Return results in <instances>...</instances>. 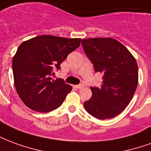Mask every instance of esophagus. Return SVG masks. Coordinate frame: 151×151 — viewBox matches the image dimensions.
<instances>
[{
	"label": "esophagus",
	"instance_id": "esophagus-1",
	"mask_svg": "<svg viewBox=\"0 0 151 151\" xmlns=\"http://www.w3.org/2000/svg\"><path fill=\"white\" fill-rule=\"evenodd\" d=\"M75 87L77 89H82V88H83V87H84V86L82 85V84H79V85L75 86Z\"/></svg>",
	"mask_w": 151,
	"mask_h": 151
}]
</instances>
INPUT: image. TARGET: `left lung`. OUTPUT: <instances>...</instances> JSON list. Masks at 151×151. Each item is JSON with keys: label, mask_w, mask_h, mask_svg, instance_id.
<instances>
[{"label": "left lung", "mask_w": 151, "mask_h": 151, "mask_svg": "<svg viewBox=\"0 0 151 151\" xmlns=\"http://www.w3.org/2000/svg\"><path fill=\"white\" fill-rule=\"evenodd\" d=\"M82 44L95 72L104 75L99 87H91L92 97L84 102V107L95 118H113L129 105L136 91V60L122 43L112 38L84 39Z\"/></svg>", "instance_id": "obj_1"}]
</instances>
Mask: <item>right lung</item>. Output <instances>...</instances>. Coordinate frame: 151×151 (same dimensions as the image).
Here are the masks:
<instances>
[{"instance_id": "add662e5", "label": "right lung", "mask_w": 151, "mask_h": 151, "mask_svg": "<svg viewBox=\"0 0 151 151\" xmlns=\"http://www.w3.org/2000/svg\"><path fill=\"white\" fill-rule=\"evenodd\" d=\"M80 43L81 39L43 35L20 44L12 67L15 88L27 107L47 112L62 104L72 86L63 79L54 80L52 76Z\"/></svg>"}]
</instances>
